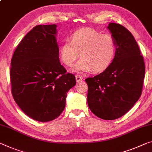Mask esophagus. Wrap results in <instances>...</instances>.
<instances>
[{
	"mask_svg": "<svg viewBox=\"0 0 152 152\" xmlns=\"http://www.w3.org/2000/svg\"><path fill=\"white\" fill-rule=\"evenodd\" d=\"M75 79H76L77 82L79 83L83 79V77L81 76V75H77L75 76Z\"/></svg>",
	"mask_w": 152,
	"mask_h": 152,
	"instance_id": "34e87169",
	"label": "esophagus"
}]
</instances>
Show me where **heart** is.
<instances>
[{
  "label": "heart",
  "mask_w": 152,
  "mask_h": 152,
  "mask_svg": "<svg viewBox=\"0 0 152 152\" xmlns=\"http://www.w3.org/2000/svg\"><path fill=\"white\" fill-rule=\"evenodd\" d=\"M116 45L113 37L102 34L92 28H83L72 34L71 40H66L60 50V58L67 66H71L81 55L82 58L73 67L78 73L104 71L113 61Z\"/></svg>",
  "instance_id": "heart-1"
}]
</instances>
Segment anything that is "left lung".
Returning <instances> with one entry per match:
<instances>
[{"label":"left lung","mask_w":152,"mask_h":152,"mask_svg":"<svg viewBox=\"0 0 152 152\" xmlns=\"http://www.w3.org/2000/svg\"><path fill=\"white\" fill-rule=\"evenodd\" d=\"M107 28L115 42V56L108 68L86 81L91 111L102 120H113L126 113L141 96L145 68L130 31L115 23Z\"/></svg>","instance_id":"obj_1"}]
</instances>
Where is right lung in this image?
<instances>
[{
    "instance_id": "right-lung-1",
    "label": "right lung",
    "mask_w": 152,
    "mask_h": 152,
    "mask_svg": "<svg viewBox=\"0 0 152 152\" xmlns=\"http://www.w3.org/2000/svg\"><path fill=\"white\" fill-rule=\"evenodd\" d=\"M56 27H34L18 45L11 62L14 100L25 114L41 122L61 114L67 92L76 84L74 75L66 73L60 64Z\"/></svg>"
}]
</instances>
